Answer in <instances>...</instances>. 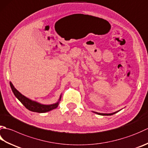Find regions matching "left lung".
<instances>
[{
  "label": "left lung",
  "instance_id": "left-lung-1",
  "mask_svg": "<svg viewBox=\"0 0 148 148\" xmlns=\"http://www.w3.org/2000/svg\"><path fill=\"white\" fill-rule=\"evenodd\" d=\"M120 110H118V111H117V112H114V113H110V114H103V113H98V112H93L94 113H95V114H98V115H113V114H115V113H117L118 112H119Z\"/></svg>",
  "mask_w": 148,
  "mask_h": 148
}]
</instances>
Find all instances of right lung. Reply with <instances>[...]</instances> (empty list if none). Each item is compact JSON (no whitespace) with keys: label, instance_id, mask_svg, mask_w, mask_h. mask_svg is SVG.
<instances>
[{"label":"right lung","instance_id":"1","mask_svg":"<svg viewBox=\"0 0 148 148\" xmlns=\"http://www.w3.org/2000/svg\"><path fill=\"white\" fill-rule=\"evenodd\" d=\"M10 84L11 90H12V91L14 95H15V97L22 103V105H24L26 108L31 112L38 113H45L51 111L52 110L57 108L58 106L59 105L60 101H61V98H62V94H61L58 101L56 103L51 104V105H43V104L40 103L38 102H37V101L29 99L28 97H25V95L22 94L19 91L17 90L14 88L13 83L11 82H10Z\"/></svg>","mask_w":148,"mask_h":148}]
</instances>
